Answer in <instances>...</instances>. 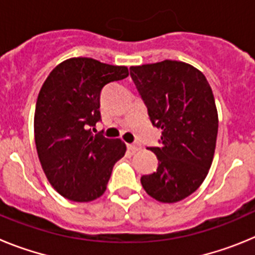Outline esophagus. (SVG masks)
I'll list each match as a JSON object with an SVG mask.
<instances>
[{"instance_id": "esophagus-1", "label": "esophagus", "mask_w": 255, "mask_h": 255, "mask_svg": "<svg viewBox=\"0 0 255 255\" xmlns=\"http://www.w3.org/2000/svg\"><path fill=\"white\" fill-rule=\"evenodd\" d=\"M128 149L131 150V152H136V150H140L141 147L139 144H128Z\"/></svg>"}]
</instances>
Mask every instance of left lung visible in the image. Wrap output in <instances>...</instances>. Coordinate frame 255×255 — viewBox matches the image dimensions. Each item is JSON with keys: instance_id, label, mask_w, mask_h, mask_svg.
I'll use <instances>...</instances> for the list:
<instances>
[{"instance_id": "obj_1", "label": "left lung", "mask_w": 255, "mask_h": 255, "mask_svg": "<svg viewBox=\"0 0 255 255\" xmlns=\"http://www.w3.org/2000/svg\"><path fill=\"white\" fill-rule=\"evenodd\" d=\"M130 75L162 130L161 145L150 148L158 167L141 176V185L161 203H176L202 185L213 161L218 114L212 88L200 70L181 61L131 66Z\"/></svg>"}]
</instances>
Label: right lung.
I'll use <instances>...</instances> for the list:
<instances>
[{"instance_id": "1", "label": "right lung", "mask_w": 255, "mask_h": 255, "mask_svg": "<svg viewBox=\"0 0 255 255\" xmlns=\"http://www.w3.org/2000/svg\"><path fill=\"white\" fill-rule=\"evenodd\" d=\"M129 75L126 66L89 57L67 58L52 70L37 98L34 139L49 184L66 199L85 203L106 191L126 145L92 132L101 120L103 87Z\"/></svg>"}]
</instances>
